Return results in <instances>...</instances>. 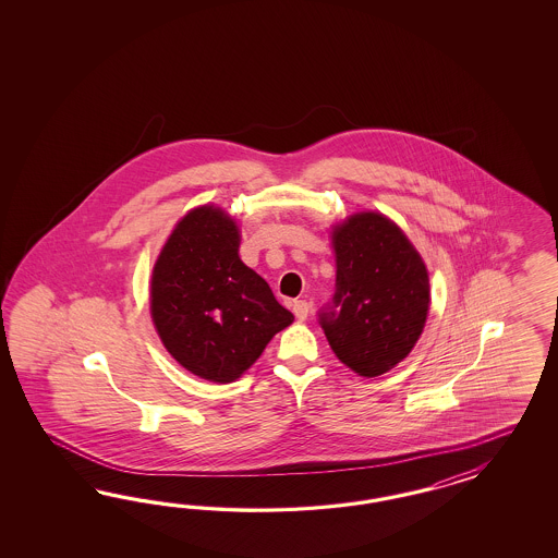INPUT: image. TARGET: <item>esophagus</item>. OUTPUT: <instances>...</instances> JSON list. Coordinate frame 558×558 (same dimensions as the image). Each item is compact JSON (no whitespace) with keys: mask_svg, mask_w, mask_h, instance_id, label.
<instances>
[{"mask_svg":"<svg viewBox=\"0 0 558 558\" xmlns=\"http://www.w3.org/2000/svg\"><path fill=\"white\" fill-rule=\"evenodd\" d=\"M292 313L299 322H304L308 317V303L306 301H294L292 304Z\"/></svg>","mask_w":558,"mask_h":558,"instance_id":"obj_1","label":"esophagus"}]
</instances>
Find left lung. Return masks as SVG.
Returning <instances> with one entry per match:
<instances>
[{"label": "left lung", "mask_w": 558, "mask_h": 558, "mask_svg": "<svg viewBox=\"0 0 558 558\" xmlns=\"http://www.w3.org/2000/svg\"><path fill=\"white\" fill-rule=\"evenodd\" d=\"M333 306L322 327L339 362L374 378L403 362L427 322L432 290L422 254L383 213L360 210L331 225Z\"/></svg>", "instance_id": "left-lung-1"}]
</instances>
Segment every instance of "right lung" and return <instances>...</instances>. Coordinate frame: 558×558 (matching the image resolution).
Instances as JSON below:
<instances>
[{"label":"right lung","mask_w":558,"mask_h":558,"mask_svg":"<svg viewBox=\"0 0 558 558\" xmlns=\"http://www.w3.org/2000/svg\"><path fill=\"white\" fill-rule=\"evenodd\" d=\"M239 220L217 204L187 210L153 264L149 304L169 355L194 376L227 385L254 366L294 322L268 282L239 257Z\"/></svg>","instance_id":"right-lung-1"}]
</instances>
